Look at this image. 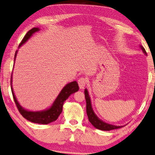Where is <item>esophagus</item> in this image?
Instances as JSON below:
<instances>
[{
	"label": "esophagus",
	"instance_id": "1",
	"mask_svg": "<svg viewBox=\"0 0 155 155\" xmlns=\"http://www.w3.org/2000/svg\"><path fill=\"white\" fill-rule=\"evenodd\" d=\"M87 81L84 78H80V79L78 80V85H79V87L80 88V89H84L85 85L87 84Z\"/></svg>",
	"mask_w": 155,
	"mask_h": 155
}]
</instances>
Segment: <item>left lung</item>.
Masks as SVG:
<instances>
[{"label": "left lung", "mask_w": 155, "mask_h": 155, "mask_svg": "<svg viewBox=\"0 0 155 155\" xmlns=\"http://www.w3.org/2000/svg\"><path fill=\"white\" fill-rule=\"evenodd\" d=\"M140 47H141V48L143 50V53L146 54H147V53L144 48L141 46ZM84 96H85L86 102H87V114L88 116V118H89V122L91 123L95 127L101 130L109 131L111 130L118 129V128H120L123 127V126H116V125L108 124V123H106L103 122V121H102L101 120H100V119L96 116V114H94V111H93L91 103V100H90V97L89 96V94H88V91L87 89H85L84 91Z\"/></svg>", "instance_id": "obj_1"}]
</instances>
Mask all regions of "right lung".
Segmentation results:
<instances>
[{
	"mask_svg": "<svg viewBox=\"0 0 155 155\" xmlns=\"http://www.w3.org/2000/svg\"><path fill=\"white\" fill-rule=\"evenodd\" d=\"M39 29L37 28H33L32 29L28 31L25 35L24 38H23L22 41L20 43L18 48L22 46L24 43L29 39V38L32 36L33 33L36 32L37 31H39ZM16 53L15 54V58L16 56ZM11 89L12 93V96L14 101L15 102V104L16 107H17L18 110L19 111L20 114L22 115L25 119L28 120L30 121V122L35 123H39V124H48L50 123L53 122V121L56 120L58 118L59 116L62 111V107L64 101L70 96L71 94H73L76 91H78L79 89V87L76 81L69 83V84H66L65 87L63 88L61 92L59 93V96L57 97L55 101H54V103L51 108L47 109L46 111H29L25 110V109L21 107V105L18 103L17 100H16L15 96H14L12 87V76H11Z\"/></svg>",
	"mask_w": 155,
	"mask_h": 155,
	"instance_id": "right-lung-1",
	"label": "right lung"
}]
</instances>
